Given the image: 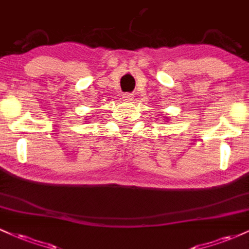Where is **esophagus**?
I'll return each mask as SVG.
<instances>
[{
    "label": "esophagus",
    "instance_id": "1",
    "mask_svg": "<svg viewBox=\"0 0 249 249\" xmlns=\"http://www.w3.org/2000/svg\"><path fill=\"white\" fill-rule=\"evenodd\" d=\"M123 99H124L125 102H131L133 101V96L131 95V93H125V95L123 96Z\"/></svg>",
    "mask_w": 249,
    "mask_h": 249
}]
</instances>
